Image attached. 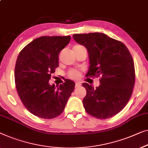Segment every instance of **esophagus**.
Instances as JSON below:
<instances>
[{
  "instance_id": "obj_1",
  "label": "esophagus",
  "mask_w": 148,
  "mask_h": 148,
  "mask_svg": "<svg viewBox=\"0 0 148 148\" xmlns=\"http://www.w3.org/2000/svg\"><path fill=\"white\" fill-rule=\"evenodd\" d=\"M80 86H81L80 83H75V87L76 88H77V87H80Z\"/></svg>"
}]
</instances>
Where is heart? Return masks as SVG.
I'll return each instance as SVG.
<instances>
[{
	"mask_svg": "<svg viewBox=\"0 0 148 148\" xmlns=\"http://www.w3.org/2000/svg\"><path fill=\"white\" fill-rule=\"evenodd\" d=\"M85 49V48L82 45H75L74 47L73 50H79V49ZM80 75H81L80 73L77 70H71L68 72L67 73V76L69 77L70 79H77L80 77Z\"/></svg>",
	"mask_w": 148,
	"mask_h": 148,
	"instance_id": "heart-1",
	"label": "heart"
}]
</instances>
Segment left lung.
Returning <instances> with one entry per match:
<instances>
[{"label":"left lung","mask_w":148,"mask_h":148,"mask_svg":"<svg viewBox=\"0 0 148 148\" xmlns=\"http://www.w3.org/2000/svg\"><path fill=\"white\" fill-rule=\"evenodd\" d=\"M73 37L88 51L86 77L100 78L96 88L83 83L87 91L83 99L85 111L98 119L114 116L125 108L134 90L136 74L131 53L123 42L103 33L74 34Z\"/></svg>","instance_id":"8db88e82"}]
</instances>
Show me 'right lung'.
Instances as JSON below:
<instances>
[{
    "instance_id": "1",
    "label": "right lung",
    "mask_w": 148,
    "mask_h": 148,
    "mask_svg": "<svg viewBox=\"0 0 148 148\" xmlns=\"http://www.w3.org/2000/svg\"><path fill=\"white\" fill-rule=\"evenodd\" d=\"M70 36H43L23 48L17 57L14 78L19 97L35 116L53 119L61 114L75 88L69 79L56 89L50 85L51 74L59 67V55Z\"/></svg>"
}]
</instances>
